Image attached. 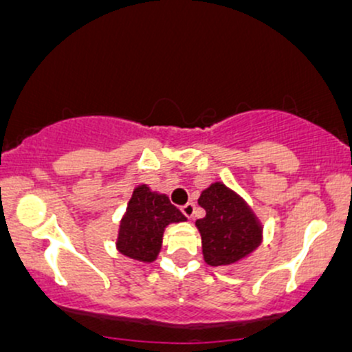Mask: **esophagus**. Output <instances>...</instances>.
I'll return each instance as SVG.
<instances>
[{
	"instance_id": "34e87169",
	"label": "esophagus",
	"mask_w": 352,
	"mask_h": 352,
	"mask_svg": "<svg viewBox=\"0 0 352 352\" xmlns=\"http://www.w3.org/2000/svg\"><path fill=\"white\" fill-rule=\"evenodd\" d=\"M182 213H184L187 218H192L193 213H195V204H192V201L185 204L184 207H182Z\"/></svg>"
}]
</instances>
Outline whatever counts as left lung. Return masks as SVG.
<instances>
[{
    "mask_svg": "<svg viewBox=\"0 0 352 352\" xmlns=\"http://www.w3.org/2000/svg\"><path fill=\"white\" fill-rule=\"evenodd\" d=\"M199 205L207 212L195 221L207 265H236L261 245V221L235 190L215 182L201 192Z\"/></svg>",
    "mask_w": 352,
    "mask_h": 352,
    "instance_id": "1",
    "label": "left lung"
}]
</instances>
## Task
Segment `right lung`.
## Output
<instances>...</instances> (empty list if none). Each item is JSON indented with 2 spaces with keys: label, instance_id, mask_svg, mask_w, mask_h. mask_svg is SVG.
<instances>
[{
  "label": "right lung",
  "instance_id": "1",
  "mask_svg": "<svg viewBox=\"0 0 352 352\" xmlns=\"http://www.w3.org/2000/svg\"><path fill=\"white\" fill-rule=\"evenodd\" d=\"M187 221L167 195L152 192L148 185L134 188L117 233L116 248L132 260L152 263L162 248L164 232L170 223Z\"/></svg>",
  "mask_w": 352,
  "mask_h": 352
}]
</instances>
